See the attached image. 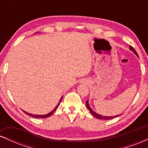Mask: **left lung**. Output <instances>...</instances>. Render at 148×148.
Returning a JSON list of instances; mask_svg holds the SVG:
<instances>
[{"instance_id":"1","label":"left lung","mask_w":148,"mask_h":148,"mask_svg":"<svg viewBox=\"0 0 148 148\" xmlns=\"http://www.w3.org/2000/svg\"><path fill=\"white\" fill-rule=\"evenodd\" d=\"M130 49L132 51H133L134 53L136 54V55L138 57V53H137L136 51H135V49H134L133 47H132V46H130ZM86 106H87L88 109L89 110L90 112L92 113V115H93L94 117H95L96 118H98V119H100V120H111V119H113V118H116V117L119 116L120 115H115V116H103V115H99L98 114V113H97L96 112H95L94 111H93L92 109L90 108V106L89 105V103H88V100H87L86 101Z\"/></svg>"}]
</instances>
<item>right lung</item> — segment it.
I'll list each match as a JSON object with an SVG mask.
<instances>
[{
    "mask_svg": "<svg viewBox=\"0 0 148 148\" xmlns=\"http://www.w3.org/2000/svg\"><path fill=\"white\" fill-rule=\"evenodd\" d=\"M62 97L60 98V101H59V102H58V104H57V106L55 107V108H54V109L53 110V111H52L51 112H50V113H47V114H45V115H34V114H31V113H28V112H25V111H23L24 112L25 114H27L28 115H29V116L33 117V118H48V117L51 116V115L53 114V112L55 111L56 109L58 107L59 104H60V101H61V100H62Z\"/></svg>",
    "mask_w": 148,
    "mask_h": 148,
    "instance_id": "right-lung-1",
    "label": "right lung"
}]
</instances>
